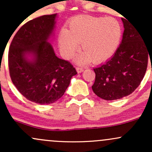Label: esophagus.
<instances>
[{
    "label": "esophagus",
    "instance_id": "34e87169",
    "mask_svg": "<svg viewBox=\"0 0 152 152\" xmlns=\"http://www.w3.org/2000/svg\"><path fill=\"white\" fill-rule=\"evenodd\" d=\"M83 70H84V69H83V68H82V67H76V71H77V72L78 73V74H79V73L83 72Z\"/></svg>",
    "mask_w": 152,
    "mask_h": 152
}]
</instances>
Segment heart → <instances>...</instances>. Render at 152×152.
<instances>
[{"instance_id":"heart-1","label":"heart","mask_w":152,"mask_h":152,"mask_svg":"<svg viewBox=\"0 0 152 152\" xmlns=\"http://www.w3.org/2000/svg\"><path fill=\"white\" fill-rule=\"evenodd\" d=\"M121 36V25L116 18L81 15L71 20L69 31H61L58 45L62 55L71 58L81 43L83 51L76 61L100 63L114 53Z\"/></svg>"}]
</instances>
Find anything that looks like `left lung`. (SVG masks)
<instances>
[{"mask_svg": "<svg viewBox=\"0 0 152 152\" xmlns=\"http://www.w3.org/2000/svg\"><path fill=\"white\" fill-rule=\"evenodd\" d=\"M126 19L121 18L124 31L114 56L105 64L94 69L96 77L92 89L104 100L119 99L134 92L142 82L147 68L150 54L144 35Z\"/></svg>", "mask_w": 152, "mask_h": 152, "instance_id": "8db88e82", "label": "left lung"}]
</instances>
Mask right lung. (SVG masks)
<instances>
[{
    "label": "right lung",
    "instance_id": "obj_1",
    "mask_svg": "<svg viewBox=\"0 0 152 152\" xmlns=\"http://www.w3.org/2000/svg\"><path fill=\"white\" fill-rule=\"evenodd\" d=\"M56 15H45L29 20L17 31L9 47L11 81L24 97L36 104L56 102L77 74L70 62L56 56L48 42ZM28 55L32 56L31 60Z\"/></svg>",
    "mask_w": 152,
    "mask_h": 152
}]
</instances>
